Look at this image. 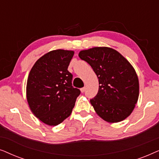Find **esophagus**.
Segmentation results:
<instances>
[{"label":"esophagus","instance_id":"1","mask_svg":"<svg viewBox=\"0 0 159 159\" xmlns=\"http://www.w3.org/2000/svg\"><path fill=\"white\" fill-rule=\"evenodd\" d=\"M80 91H81L82 93H84V91H85V88H84H84H80Z\"/></svg>","mask_w":159,"mask_h":159}]
</instances>
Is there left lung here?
Masks as SVG:
<instances>
[{
    "instance_id": "obj_1",
    "label": "left lung",
    "mask_w": 159,
    "mask_h": 159,
    "mask_svg": "<svg viewBox=\"0 0 159 159\" xmlns=\"http://www.w3.org/2000/svg\"><path fill=\"white\" fill-rule=\"evenodd\" d=\"M79 57L90 65L98 78V92L90 99L98 116L112 123L129 116L139 96L138 77L129 62L107 47L82 51Z\"/></svg>"
}]
</instances>
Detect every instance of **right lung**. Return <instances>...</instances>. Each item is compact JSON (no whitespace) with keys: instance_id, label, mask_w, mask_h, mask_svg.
Instances as JSON below:
<instances>
[{"instance_id":"1","label":"right lung","mask_w":159,"mask_h":159,"mask_svg":"<svg viewBox=\"0 0 159 159\" xmlns=\"http://www.w3.org/2000/svg\"><path fill=\"white\" fill-rule=\"evenodd\" d=\"M74 51L56 50L35 62L27 83V99L34 116L50 126L70 116L80 90L72 86L68 66Z\"/></svg>"}]
</instances>
